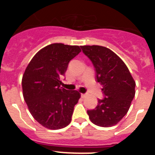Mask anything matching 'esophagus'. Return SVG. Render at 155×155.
Returning a JSON list of instances; mask_svg holds the SVG:
<instances>
[{
	"mask_svg": "<svg viewBox=\"0 0 155 155\" xmlns=\"http://www.w3.org/2000/svg\"><path fill=\"white\" fill-rule=\"evenodd\" d=\"M81 98H85L86 96H87V94H83V93H81Z\"/></svg>",
	"mask_w": 155,
	"mask_h": 155,
	"instance_id": "obj_1",
	"label": "esophagus"
}]
</instances>
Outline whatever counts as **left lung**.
Instances as JSON below:
<instances>
[{
    "label": "left lung",
    "mask_w": 155,
    "mask_h": 155,
    "mask_svg": "<svg viewBox=\"0 0 155 155\" xmlns=\"http://www.w3.org/2000/svg\"><path fill=\"white\" fill-rule=\"evenodd\" d=\"M91 60L96 81L102 85L105 95L92 110H87L93 124L102 127L116 125L124 118L135 95L136 83L127 65L114 52L101 46H82Z\"/></svg>",
    "instance_id": "left-lung-1"
}]
</instances>
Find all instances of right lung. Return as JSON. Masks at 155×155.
Returning a JSON list of instances; mask_svg holds the SVG:
<instances>
[{"label":"right lung","mask_w":155,"mask_h":155,"mask_svg":"<svg viewBox=\"0 0 155 155\" xmlns=\"http://www.w3.org/2000/svg\"><path fill=\"white\" fill-rule=\"evenodd\" d=\"M81 52L80 46L53 43L31 59L22 77L24 99L31 116L42 127L59 130L71 121L81 94L61 87L70 61Z\"/></svg>","instance_id":"obj_1"}]
</instances>
